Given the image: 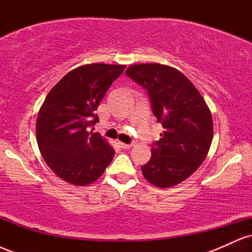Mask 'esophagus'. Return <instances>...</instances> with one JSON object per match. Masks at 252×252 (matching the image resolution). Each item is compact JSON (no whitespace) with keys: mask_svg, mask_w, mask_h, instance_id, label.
<instances>
[{"mask_svg":"<svg viewBox=\"0 0 252 252\" xmlns=\"http://www.w3.org/2000/svg\"><path fill=\"white\" fill-rule=\"evenodd\" d=\"M118 146H120L122 149H129V148H131V147L134 146V144H132V143L126 144V143H123V142H118Z\"/></svg>","mask_w":252,"mask_h":252,"instance_id":"1","label":"esophagus"}]
</instances>
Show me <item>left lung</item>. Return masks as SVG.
<instances>
[{
	"mask_svg": "<svg viewBox=\"0 0 252 252\" xmlns=\"http://www.w3.org/2000/svg\"><path fill=\"white\" fill-rule=\"evenodd\" d=\"M126 76L148 91L154 116L162 124L161 138L142 166L147 181L161 189L190 176L206 158L213 138L210 108L180 71L158 63H135Z\"/></svg>",
	"mask_w": 252,
	"mask_h": 252,
	"instance_id": "1",
	"label": "left lung"
}]
</instances>
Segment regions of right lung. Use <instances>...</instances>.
<instances>
[{"mask_svg": "<svg viewBox=\"0 0 252 252\" xmlns=\"http://www.w3.org/2000/svg\"><path fill=\"white\" fill-rule=\"evenodd\" d=\"M126 65L88 63L68 72L48 92L36 118V141L47 166L63 181L86 186L100 178L115 155L106 138L88 131L96 110Z\"/></svg>", "mask_w": 252, "mask_h": 252, "instance_id": "right-lung-1", "label": "right lung"}]
</instances>
